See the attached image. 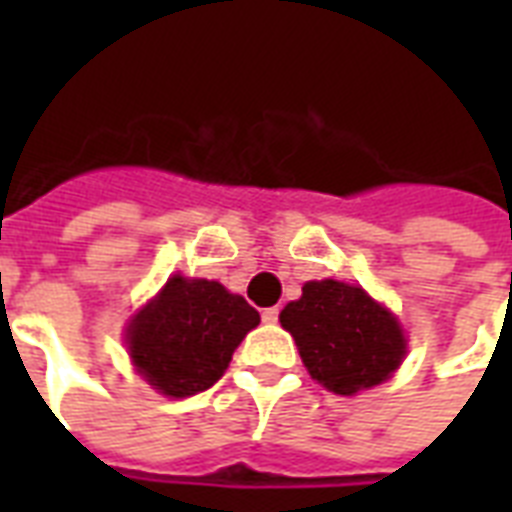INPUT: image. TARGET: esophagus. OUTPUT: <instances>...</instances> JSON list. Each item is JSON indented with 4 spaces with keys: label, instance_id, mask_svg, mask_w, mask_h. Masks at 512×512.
I'll return each instance as SVG.
<instances>
[{
    "label": "esophagus",
    "instance_id": "obj_1",
    "mask_svg": "<svg viewBox=\"0 0 512 512\" xmlns=\"http://www.w3.org/2000/svg\"><path fill=\"white\" fill-rule=\"evenodd\" d=\"M263 321L265 324H276V321H279V308H265Z\"/></svg>",
    "mask_w": 512,
    "mask_h": 512
}]
</instances>
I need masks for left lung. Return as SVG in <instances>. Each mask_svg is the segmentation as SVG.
<instances>
[{
  "instance_id": "left-lung-1",
  "label": "left lung",
  "mask_w": 512,
  "mask_h": 512,
  "mask_svg": "<svg viewBox=\"0 0 512 512\" xmlns=\"http://www.w3.org/2000/svg\"><path fill=\"white\" fill-rule=\"evenodd\" d=\"M279 321L295 337L308 374L337 396L380 385L406 356L396 316L356 284L308 281Z\"/></svg>"
}]
</instances>
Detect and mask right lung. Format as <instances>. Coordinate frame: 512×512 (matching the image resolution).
Here are the masks:
<instances>
[{
	"label": "right lung",
	"mask_w": 512,
	"mask_h": 512,
	"mask_svg": "<svg viewBox=\"0 0 512 512\" xmlns=\"http://www.w3.org/2000/svg\"><path fill=\"white\" fill-rule=\"evenodd\" d=\"M260 324V313L223 284L175 273L127 324V350L138 374L162 396L212 388L233 350Z\"/></svg>",
	"instance_id": "obj_1"
}]
</instances>
